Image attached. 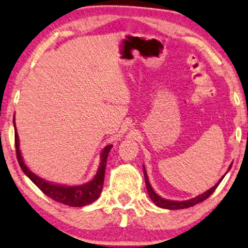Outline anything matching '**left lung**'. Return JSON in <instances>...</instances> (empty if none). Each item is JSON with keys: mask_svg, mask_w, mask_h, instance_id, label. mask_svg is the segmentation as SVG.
I'll return each mask as SVG.
<instances>
[{"mask_svg": "<svg viewBox=\"0 0 248 248\" xmlns=\"http://www.w3.org/2000/svg\"><path fill=\"white\" fill-rule=\"evenodd\" d=\"M230 167H229V169H230ZM143 173H144V181H146L147 191H148V195H149L150 199H152V201L155 202V205H157V206H158V207L167 208V210H180V208H188V207L194 206V205H196V204H198V202H204L205 199H207L212 194H213L215 189L217 188L218 183L222 181V179L224 178V175H223L222 179H221L220 181H218V183H217V185H215L213 188H211L210 190H207L206 192H204V194L197 196V197H195V198H192V199H189V201L174 202V201H167V199H164L162 197H159V196L157 195L156 192L153 190L152 186H150L149 181H148V176H147L146 170H144V166H143Z\"/></svg>", "mask_w": 248, "mask_h": 248, "instance_id": "8db88e82", "label": "left lung"}]
</instances>
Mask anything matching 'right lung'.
Segmentation results:
<instances>
[{"instance_id":"1","label":"right lung","mask_w":248,"mask_h":248,"mask_svg":"<svg viewBox=\"0 0 248 248\" xmlns=\"http://www.w3.org/2000/svg\"><path fill=\"white\" fill-rule=\"evenodd\" d=\"M15 122V121H14ZM15 144H16V154H17V159L19 165H20L21 170L24 171L26 175L33 181L35 185L37 186V188L43 192L44 195H46L47 197L52 198L53 201L61 204L68 205V206L74 207H82L85 205L91 204V202H95L99 198L101 191H102V186H104V180H105V170L106 165H107V158L108 154L111 149V144H109L102 150L101 153V163L99 166L98 172L94 176V179L91 181L85 183L82 186H74V187H67V186H59V185H53L46 181V180L38 178L37 175H35L33 172L25 165L24 160H22L20 150H19V139L17 130L15 132Z\"/></svg>"}]
</instances>
